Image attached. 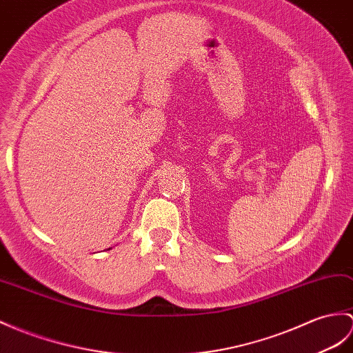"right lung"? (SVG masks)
Segmentation results:
<instances>
[{
    "instance_id": "obj_1",
    "label": "right lung",
    "mask_w": 353,
    "mask_h": 353,
    "mask_svg": "<svg viewBox=\"0 0 353 353\" xmlns=\"http://www.w3.org/2000/svg\"><path fill=\"white\" fill-rule=\"evenodd\" d=\"M108 250H111V248H108Z\"/></svg>"
}]
</instances>
